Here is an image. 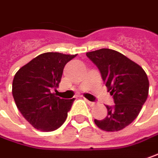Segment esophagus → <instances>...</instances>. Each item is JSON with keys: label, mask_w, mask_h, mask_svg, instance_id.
I'll return each mask as SVG.
<instances>
[{"label": "esophagus", "mask_w": 158, "mask_h": 158, "mask_svg": "<svg viewBox=\"0 0 158 158\" xmlns=\"http://www.w3.org/2000/svg\"><path fill=\"white\" fill-rule=\"evenodd\" d=\"M85 101H86V102H87V103H88V104H89L90 106H94V105L96 104L95 102H92V101H90V100H88V99H85Z\"/></svg>", "instance_id": "34e87169"}]
</instances>
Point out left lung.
<instances>
[{
	"label": "left lung",
	"mask_w": 158,
	"mask_h": 158,
	"mask_svg": "<svg viewBox=\"0 0 158 158\" xmlns=\"http://www.w3.org/2000/svg\"><path fill=\"white\" fill-rule=\"evenodd\" d=\"M86 56L98 67L114 105L106 106L107 115L94 119L96 125L106 131L123 129L138 116L148 95L149 83L145 71L122 53L100 49Z\"/></svg>",
	"instance_id": "1"
}]
</instances>
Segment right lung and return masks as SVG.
I'll list each match as a JSON object with an SVG mask.
<instances>
[{
    "instance_id": "right-lung-1",
    "label": "right lung",
    "mask_w": 158,
    "mask_h": 158,
    "mask_svg": "<svg viewBox=\"0 0 158 158\" xmlns=\"http://www.w3.org/2000/svg\"><path fill=\"white\" fill-rule=\"evenodd\" d=\"M75 55L46 52L32 59L16 73L12 95L20 113L35 129L52 131L67 117L75 99H64L52 93L60 83L63 69Z\"/></svg>"
}]
</instances>
